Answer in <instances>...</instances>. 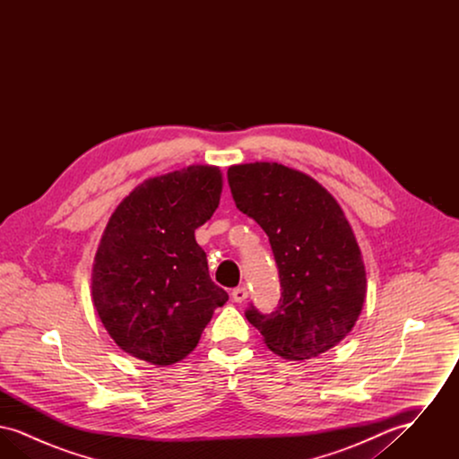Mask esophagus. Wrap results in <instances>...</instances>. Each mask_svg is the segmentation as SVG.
I'll list each match as a JSON object with an SVG mask.
<instances>
[{"label": "esophagus", "mask_w": 459, "mask_h": 459, "mask_svg": "<svg viewBox=\"0 0 459 459\" xmlns=\"http://www.w3.org/2000/svg\"><path fill=\"white\" fill-rule=\"evenodd\" d=\"M247 296H249V292H247V289H246L244 285L232 290V299H234L236 303H244V301L247 299Z\"/></svg>", "instance_id": "obj_1"}]
</instances>
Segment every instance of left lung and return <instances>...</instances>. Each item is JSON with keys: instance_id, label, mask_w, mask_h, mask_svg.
<instances>
[{"instance_id": "8db88e82", "label": "left lung", "mask_w": 459, "mask_h": 459, "mask_svg": "<svg viewBox=\"0 0 459 459\" xmlns=\"http://www.w3.org/2000/svg\"><path fill=\"white\" fill-rule=\"evenodd\" d=\"M236 206L266 232L282 298L246 318L266 348L285 359H311L337 346L356 325L367 298L361 249L341 204L313 177L273 161L232 165Z\"/></svg>"}]
</instances>
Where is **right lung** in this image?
I'll return each mask as SVG.
<instances>
[{
  "mask_svg": "<svg viewBox=\"0 0 459 459\" xmlns=\"http://www.w3.org/2000/svg\"><path fill=\"white\" fill-rule=\"evenodd\" d=\"M221 187L219 167L189 165L146 178L111 213L92 263L91 296L109 337L134 358L178 363L227 303L195 238L219 208Z\"/></svg>",
  "mask_w": 459,
  "mask_h": 459,
  "instance_id": "1",
  "label": "right lung"
}]
</instances>
